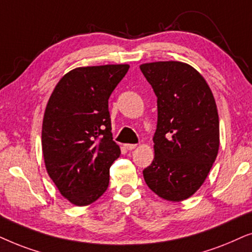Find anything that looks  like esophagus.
<instances>
[{"label": "esophagus", "instance_id": "obj_1", "mask_svg": "<svg viewBox=\"0 0 252 252\" xmlns=\"http://www.w3.org/2000/svg\"><path fill=\"white\" fill-rule=\"evenodd\" d=\"M136 146H137L136 144H124V147H126V149L129 150V151L136 149Z\"/></svg>", "mask_w": 252, "mask_h": 252}]
</instances>
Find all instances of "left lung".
Masks as SVG:
<instances>
[{
  "instance_id": "obj_1",
  "label": "left lung",
  "mask_w": 252,
  "mask_h": 252,
  "mask_svg": "<svg viewBox=\"0 0 252 252\" xmlns=\"http://www.w3.org/2000/svg\"><path fill=\"white\" fill-rule=\"evenodd\" d=\"M157 95L154 159L143 170L147 187L161 198H189L206 180L219 151V116L204 77L183 62L140 65Z\"/></svg>"
}]
</instances>
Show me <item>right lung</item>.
Returning <instances> with one entry per match:
<instances>
[{
	"label": "right lung",
	"mask_w": 252,
	"mask_h": 252,
	"mask_svg": "<svg viewBox=\"0 0 252 252\" xmlns=\"http://www.w3.org/2000/svg\"><path fill=\"white\" fill-rule=\"evenodd\" d=\"M128 70V64L73 69L47 103L41 133L47 173L77 206L95 202L108 188L109 168L121 154L113 140L108 99Z\"/></svg>",
	"instance_id": "right-lung-1"
}]
</instances>
